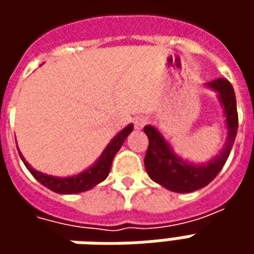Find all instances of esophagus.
<instances>
[{
    "instance_id": "1",
    "label": "esophagus",
    "mask_w": 254,
    "mask_h": 254,
    "mask_svg": "<svg viewBox=\"0 0 254 254\" xmlns=\"http://www.w3.org/2000/svg\"><path fill=\"white\" fill-rule=\"evenodd\" d=\"M147 124H148V118L145 116H138L134 118V127H136V129H141V127H145Z\"/></svg>"
}]
</instances>
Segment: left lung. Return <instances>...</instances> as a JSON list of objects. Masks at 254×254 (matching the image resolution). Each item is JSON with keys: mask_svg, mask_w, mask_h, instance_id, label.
<instances>
[{"mask_svg": "<svg viewBox=\"0 0 254 254\" xmlns=\"http://www.w3.org/2000/svg\"><path fill=\"white\" fill-rule=\"evenodd\" d=\"M208 87L216 89L224 106L226 121L229 127V137L223 151L205 165L194 166L184 162L173 154L170 145L166 143L160 133L152 127H145L144 132L148 136V148L144 159L145 170L151 180L162 187L177 193H189L207 187L219 171L223 169L229 158L237 130H238V113L233 85L226 78H218L208 83Z\"/></svg>", "mask_w": 254, "mask_h": 254, "instance_id": "1", "label": "left lung"}]
</instances>
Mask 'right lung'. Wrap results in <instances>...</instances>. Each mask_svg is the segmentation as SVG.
<instances>
[{
    "label": "right lung",
    "instance_id": "1",
    "mask_svg": "<svg viewBox=\"0 0 254 254\" xmlns=\"http://www.w3.org/2000/svg\"><path fill=\"white\" fill-rule=\"evenodd\" d=\"M133 130V125L127 127L122 132L117 134L116 137L111 140V143L107 145V148L105 149V152L102 154L99 160L95 163L91 169L87 171H84L81 174H77L74 177H67V178H57V177L46 176L41 171L34 170L24 158L21 156V159L24 162L25 167L30 170L32 176L35 177L38 181L41 182L43 187L49 188L50 190L56 191V193H61V194H72V193H80V191L89 190L91 188H94L95 185H98L102 181H105L109 173H110L111 163L114 156L118 152V149L121 148L122 144L125 141V138L129 136V133Z\"/></svg>",
    "mask_w": 254,
    "mask_h": 254
}]
</instances>
